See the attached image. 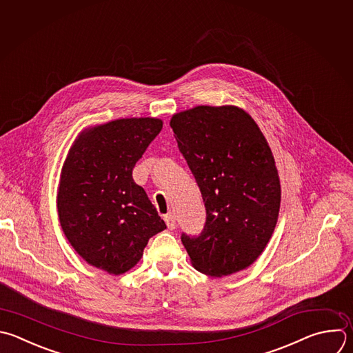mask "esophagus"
<instances>
[{"label":"esophagus","mask_w":353,"mask_h":353,"mask_svg":"<svg viewBox=\"0 0 353 353\" xmlns=\"http://www.w3.org/2000/svg\"><path fill=\"white\" fill-rule=\"evenodd\" d=\"M165 221H166V224H168V227H169L170 230H174V228H176V217H174L173 213H168V214L165 216Z\"/></svg>","instance_id":"34e87169"}]
</instances>
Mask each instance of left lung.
Segmentation results:
<instances>
[{"label": "left lung", "mask_w": 353, "mask_h": 353, "mask_svg": "<svg viewBox=\"0 0 353 353\" xmlns=\"http://www.w3.org/2000/svg\"><path fill=\"white\" fill-rule=\"evenodd\" d=\"M170 128L206 209L199 236H181L191 265L212 277L250 268L273 236L281 202L268 140L251 114L234 105L174 113Z\"/></svg>", "instance_id": "1"}]
</instances>
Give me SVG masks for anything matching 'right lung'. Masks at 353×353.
<instances>
[{"mask_svg":"<svg viewBox=\"0 0 353 353\" xmlns=\"http://www.w3.org/2000/svg\"><path fill=\"white\" fill-rule=\"evenodd\" d=\"M158 117H125L84 129L61 170L59 223L91 266L119 276L143 258L148 240L166 228L133 168L162 130Z\"/></svg>","mask_w":353,"mask_h":353,"instance_id":"1","label":"right lung"}]
</instances>
